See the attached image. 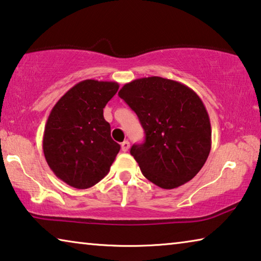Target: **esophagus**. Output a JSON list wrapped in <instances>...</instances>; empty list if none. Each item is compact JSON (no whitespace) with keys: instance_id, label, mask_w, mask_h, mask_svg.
Returning a JSON list of instances; mask_svg holds the SVG:
<instances>
[{"instance_id":"obj_1","label":"esophagus","mask_w":261,"mask_h":261,"mask_svg":"<svg viewBox=\"0 0 261 261\" xmlns=\"http://www.w3.org/2000/svg\"><path fill=\"white\" fill-rule=\"evenodd\" d=\"M121 147H122L123 152H127L130 148V143L127 142V140H124V142L121 144Z\"/></svg>"}]
</instances>
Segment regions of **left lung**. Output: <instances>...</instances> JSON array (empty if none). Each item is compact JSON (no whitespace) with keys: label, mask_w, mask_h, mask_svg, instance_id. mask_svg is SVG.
<instances>
[{"label":"left lung","mask_w":261,"mask_h":261,"mask_svg":"<svg viewBox=\"0 0 261 261\" xmlns=\"http://www.w3.org/2000/svg\"><path fill=\"white\" fill-rule=\"evenodd\" d=\"M118 96L145 131V142L130 150L143 175L164 189L192 180L212 148L209 115L198 95L181 82L150 76L125 84Z\"/></svg>","instance_id":"1"}]
</instances>
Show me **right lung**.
<instances>
[{"label": "right lung", "instance_id": "obj_1", "mask_svg": "<svg viewBox=\"0 0 261 261\" xmlns=\"http://www.w3.org/2000/svg\"><path fill=\"white\" fill-rule=\"evenodd\" d=\"M119 85L85 80L61 96L49 113L44 130L43 150L52 172L77 189L93 187L109 173L119 152L110 136L103 108Z\"/></svg>", "mask_w": 261, "mask_h": 261}]
</instances>
